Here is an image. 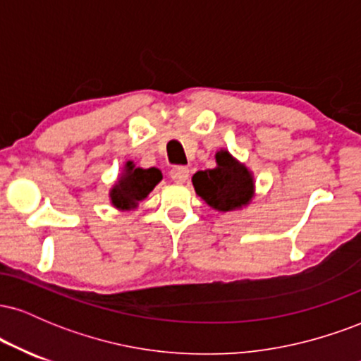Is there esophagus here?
Returning a JSON list of instances; mask_svg holds the SVG:
<instances>
[{"label": "esophagus", "instance_id": "esophagus-1", "mask_svg": "<svg viewBox=\"0 0 361 361\" xmlns=\"http://www.w3.org/2000/svg\"><path fill=\"white\" fill-rule=\"evenodd\" d=\"M190 169L186 166H175L171 169V178L176 181V183H185L188 180Z\"/></svg>", "mask_w": 361, "mask_h": 361}]
</instances>
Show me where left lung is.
<instances>
[{"mask_svg": "<svg viewBox=\"0 0 361 361\" xmlns=\"http://www.w3.org/2000/svg\"><path fill=\"white\" fill-rule=\"evenodd\" d=\"M215 163L217 166L212 169L195 173L192 178L195 192L219 212L246 207L255 197L252 173L226 149L217 151Z\"/></svg>", "mask_w": 361, "mask_h": 361, "instance_id": "obj_1", "label": "left lung"}]
</instances>
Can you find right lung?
<instances>
[{
    "label": "right lung",
    "instance_id": "add662e5",
    "mask_svg": "<svg viewBox=\"0 0 361 361\" xmlns=\"http://www.w3.org/2000/svg\"><path fill=\"white\" fill-rule=\"evenodd\" d=\"M161 180L163 175L157 168L142 169L135 166L132 161H127L118 181L110 190L111 205L118 210L135 209Z\"/></svg>",
    "mask_w": 361,
    "mask_h": 361
}]
</instances>
